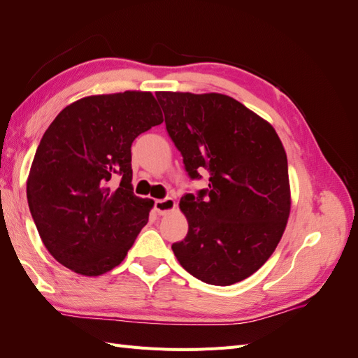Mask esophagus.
<instances>
[{"mask_svg": "<svg viewBox=\"0 0 358 358\" xmlns=\"http://www.w3.org/2000/svg\"><path fill=\"white\" fill-rule=\"evenodd\" d=\"M154 208H155L158 215H166V213H169L170 210L176 208V201L173 200L171 197H166V199L157 200L155 204H154Z\"/></svg>", "mask_w": 358, "mask_h": 358, "instance_id": "1", "label": "esophagus"}]
</instances>
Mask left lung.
<instances>
[{
	"label": "left lung",
	"mask_w": 358,
	"mask_h": 358,
	"mask_svg": "<svg viewBox=\"0 0 358 358\" xmlns=\"http://www.w3.org/2000/svg\"><path fill=\"white\" fill-rule=\"evenodd\" d=\"M166 128L188 176L209 188L187 192L188 234L171 245L180 266L206 284L246 279L273 254L289 215L288 161L273 127L222 94L157 92Z\"/></svg>",
	"instance_id": "left-lung-1"
}]
</instances>
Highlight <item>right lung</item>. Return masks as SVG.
Returning a JSON list of instances; mask_svg holds the SVG:
<instances>
[{
  "label": "right lung",
  "mask_w": 358,
  "mask_h": 358,
  "mask_svg": "<svg viewBox=\"0 0 358 358\" xmlns=\"http://www.w3.org/2000/svg\"><path fill=\"white\" fill-rule=\"evenodd\" d=\"M164 119L150 92L92 95L67 106L36 150L27 182L38 234L58 263L99 276L121 264L152 200L133 192L131 145Z\"/></svg>",
  "instance_id": "right-lung-1"
}]
</instances>
